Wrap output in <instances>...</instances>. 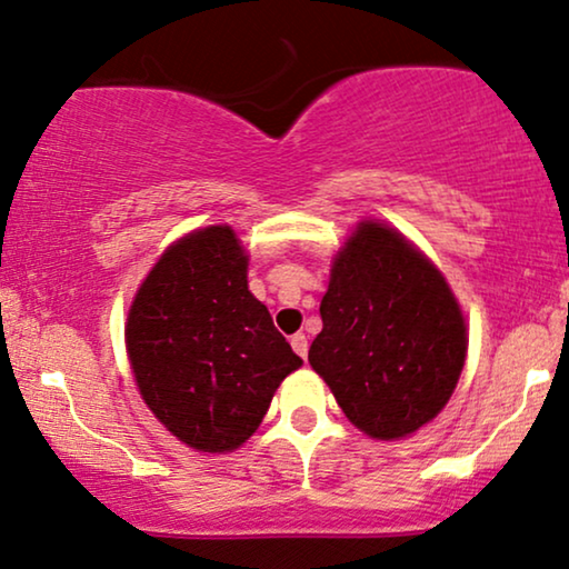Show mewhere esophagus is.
Returning a JSON list of instances; mask_svg holds the SVG:
<instances>
[{"mask_svg":"<svg viewBox=\"0 0 569 569\" xmlns=\"http://www.w3.org/2000/svg\"><path fill=\"white\" fill-rule=\"evenodd\" d=\"M291 347L301 359H305L307 357V336L305 333H293L291 336Z\"/></svg>","mask_w":569,"mask_h":569,"instance_id":"esophagus-1","label":"esophagus"}]
</instances>
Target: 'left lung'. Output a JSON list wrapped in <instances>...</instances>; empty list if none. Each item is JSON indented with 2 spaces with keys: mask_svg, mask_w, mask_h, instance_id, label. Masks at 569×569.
Here are the masks:
<instances>
[{
  "mask_svg": "<svg viewBox=\"0 0 569 569\" xmlns=\"http://www.w3.org/2000/svg\"><path fill=\"white\" fill-rule=\"evenodd\" d=\"M309 365L351 426L405 438L446 407L462 376L467 326L436 264L383 222L365 220L336 254Z\"/></svg>",
  "mask_w": 569,
  "mask_h": 569,
  "instance_id": "left-lung-1",
  "label": "left lung"
}]
</instances>
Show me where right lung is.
I'll return each instance as SVG.
<instances>
[{
  "mask_svg": "<svg viewBox=\"0 0 569 569\" xmlns=\"http://www.w3.org/2000/svg\"><path fill=\"white\" fill-rule=\"evenodd\" d=\"M247 264L233 228H199L168 247L128 309L143 401L178 441L210 455L239 449L280 380L301 368L249 291Z\"/></svg>",
  "mask_w": 569,
  "mask_h": 569,
  "instance_id": "right-lung-1",
  "label": "right lung"
}]
</instances>
